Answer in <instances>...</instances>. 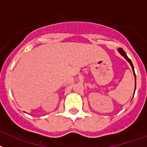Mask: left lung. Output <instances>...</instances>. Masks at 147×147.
<instances>
[{"label":"left lung","instance_id":"left-lung-1","mask_svg":"<svg viewBox=\"0 0 147 147\" xmlns=\"http://www.w3.org/2000/svg\"><path fill=\"white\" fill-rule=\"evenodd\" d=\"M118 51H119V53H121V54L122 55V56H123L124 57H125V59H127V61L129 62V63H130V64H131V65L132 69H133V71H134V77H135V88H136V76H135V73H134V65H133V64H132L131 60V59H130L129 58H128V57H127V54H126V53H125V51H123V50H122V49H121V48H119V49H118Z\"/></svg>","mask_w":147,"mask_h":147}]
</instances>
